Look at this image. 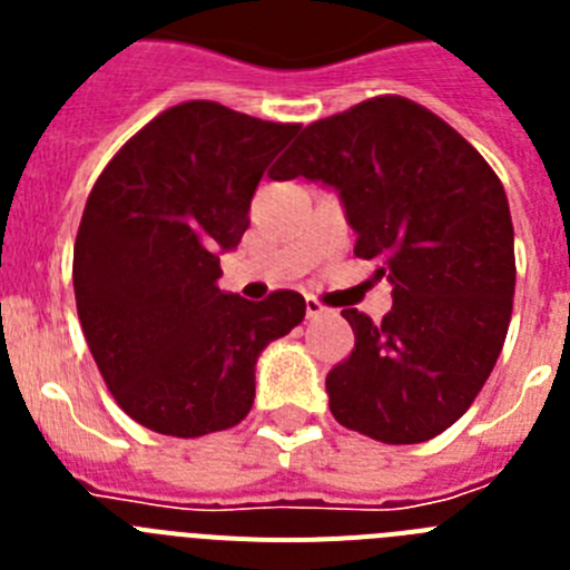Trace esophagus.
I'll list each match as a JSON object with an SVG mask.
<instances>
[{
  "label": "esophagus",
  "mask_w": 570,
  "mask_h": 570,
  "mask_svg": "<svg viewBox=\"0 0 570 570\" xmlns=\"http://www.w3.org/2000/svg\"><path fill=\"white\" fill-rule=\"evenodd\" d=\"M322 314H328V308H325V305H320L314 296H308V299H305V316H308V320H316V316H322Z\"/></svg>",
  "instance_id": "esophagus-1"
}]
</instances>
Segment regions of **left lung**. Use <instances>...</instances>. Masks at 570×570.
<instances>
[{"label":"left lung","instance_id":"obj_1","mask_svg":"<svg viewBox=\"0 0 570 570\" xmlns=\"http://www.w3.org/2000/svg\"><path fill=\"white\" fill-rule=\"evenodd\" d=\"M340 194L354 254L376 262L394 305L356 308L354 351L325 380L331 414L387 442L434 440L491 376L513 308V225L502 183L440 116L376 97L302 130L274 179Z\"/></svg>","mask_w":570,"mask_h":570}]
</instances>
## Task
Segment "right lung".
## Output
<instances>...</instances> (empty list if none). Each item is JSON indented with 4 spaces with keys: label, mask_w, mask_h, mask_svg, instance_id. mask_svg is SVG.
<instances>
[{
    "label": "right lung",
    "mask_w": 570,
    "mask_h": 570,
    "mask_svg": "<svg viewBox=\"0 0 570 570\" xmlns=\"http://www.w3.org/2000/svg\"><path fill=\"white\" fill-rule=\"evenodd\" d=\"M296 130L205 99L176 105L90 190L73 245L79 322L114 400L156 434L245 420L256 360L305 320L296 291H219V254L239 245L256 185Z\"/></svg>",
    "instance_id": "right-lung-1"
}]
</instances>
